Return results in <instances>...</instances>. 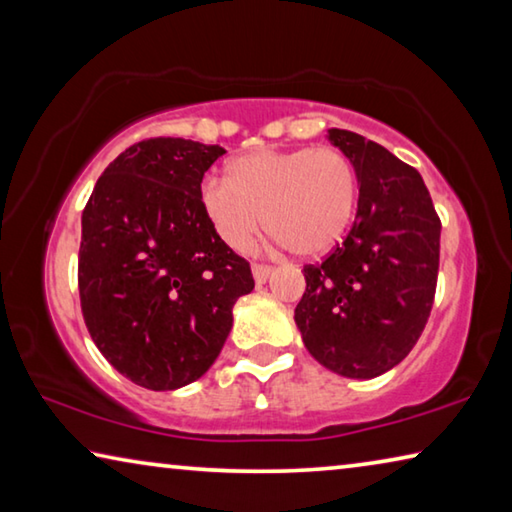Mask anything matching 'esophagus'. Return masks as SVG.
Returning a JSON list of instances; mask_svg holds the SVG:
<instances>
[{"mask_svg":"<svg viewBox=\"0 0 512 512\" xmlns=\"http://www.w3.org/2000/svg\"><path fill=\"white\" fill-rule=\"evenodd\" d=\"M271 273H273L271 266H266V264H253V277H255L257 284H264V282L268 280V277H271Z\"/></svg>","mask_w":512,"mask_h":512,"instance_id":"34e87169","label":"esophagus"}]
</instances>
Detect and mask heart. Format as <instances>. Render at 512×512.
<instances>
[{"mask_svg": "<svg viewBox=\"0 0 512 512\" xmlns=\"http://www.w3.org/2000/svg\"><path fill=\"white\" fill-rule=\"evenodd\" d=\"M201 207L225 246L246 250L262 228L298 257L325 255L348 232L359 203L352 160L332 146L241 155L228 178L207 176Z\"/></svg>", "mask_w": 512, "mask_h": 512, "instance_id": "obj_1", "label": "heart"}]
</instances>
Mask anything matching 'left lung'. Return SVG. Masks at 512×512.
Returning a JSON list of instances; mask_svg holds the SVG:
<instances>
[{"label":"left lung","instance_id":"left-lung-1","mask_svg":"<svg viewBox=\"0 0 512 512\" xmlns=\"http://www.w3.org/2000/svg\"><path fill=\"white\" fill-rule=\"evenodd\" d=\"M327 137L357 169V219L343 244L305 266L296 325L325 368L372 379L395 368L427 325L443 225L413 167L357 133L329 128Z\"/></svg>","mask_w":512,"mask_h":512}]
</instances>
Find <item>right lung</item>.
I'll return each instance as SVG.
<instances>
[{"label":"right lung","instance_id":"obj_1","mask_svg":"<svg viewBox=\"0 0 512 512\" xmlns=\"http://www.w3.org/2000/svg\"><path fill=\"white\" fill-rule=\"evenodd\" d=\"M225 151L151 137L119 153L83 210L81 311L94 345L149 391L203 377L253 291L250 264L216 235L201 207L205 171Z\"/></svg>","mask_w":512,"mask_h":512}]
</instances>
